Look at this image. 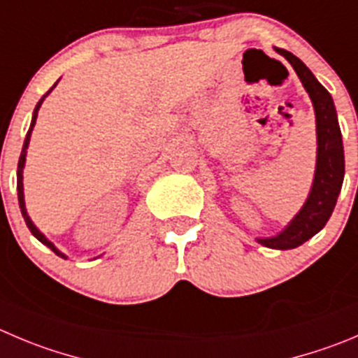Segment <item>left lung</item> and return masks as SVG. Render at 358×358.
<instances>
[{"label":"left lung","mask_w":358,"mask_h":358,"mask_svg":"<svg viewBox=\"0 0 358 358\" xmlns=\"http://www.w3.org/2000/svg\"><path fill=\"white\" fill-rule=\"evenodd\" d=\"M274 50L294 66L295 73L311 98L316 117L318 148L315 177L304 206L281 232L272 237H257V243L271 250H294L316 236L334 210L345 179V149L338 112L329 91L318 83L313 71L297 56L279 47H274Z\"/></svg>","instance_id":"8db88e82"}]
</instances>
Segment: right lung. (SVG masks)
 <instances>
[{
    "label": "right lung",
    "instance_id": "add662e5",
    "mask_svg": "<svg viewBox=\"0 0 358 358\" xmlns=\"http://www.w3.org/2000/svg\"><path fill=\"white\" fill-rule=\"evenodd\" d=\"M57 84V83H56ZM56 84H54L52 87H50L49 91H47L45 94H43L42 98H40V101L38 103H36V107H35V110H33V117H31V124H29V130H28V135H26V138H24V145H22V152H20V158H19V165H17V196H19V207H20V213H22V217H24V221H26V224H28V228H29V232L33 234V236L36 237V239L40 241V243L42 244H45L47 248H50V250L54 251V253L57 255V257H61V258H68L66 255L64 253H61L59 250H57L56 246H54L52 243H50L49 239H47L45 236H43L42 232H40L38 228L35 227V223H33L31 221V217H29V214H28V210H26V202H24V185H22V172H24V165H26V155H28V145H29V141H31V131H33V128H35V122H36V117H38V110H40V107H42V103H43V100H45V96H49V93L50 91L54 90V87H56Z\"/></svg>",
    "mask_w": 358,
    "mask_h": 358
}]
</instances>
